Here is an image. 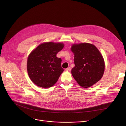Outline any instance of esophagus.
I'll list each match as a JSON object with an SVG mask.
<instances>
[{"label": "esophagus", "instance_id": "obj_1", "mask_svg": "<svg viewBox=\"0 0 126 126\" xmlns=\"http://www.w3.org/2000/svg\"><path fill=\"white\" fill-rule=\"evenodd\" d=\"M71 70V67H68V68H66V69H65V70H66V71H70Z\"/></svg>", "mask_w": 126, "mask_h": 126}]
</instances>
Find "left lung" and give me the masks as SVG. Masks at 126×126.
Segmentation results:
<instances>
[{"label":"left lung","mask_w":126,"mask_h":126,"mask_svg":"<svg viewBox=\"0 0 126 126\" xmlns=\"http://www.w3.org/2000/svg\"><path fill=\"white\" fill-rule=\"evenodd\" d=\"M71 50L74 54L75 64L71 73L79 85L88 88L98 82L103 75L105 64L96 46L82 43L73 45Z\"/></svg>","instance_id":"1"}]
</instances>
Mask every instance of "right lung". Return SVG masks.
<instances>
[{
  "mask_svg": "<svg viewBox=\"0 0 126 126\" xmlns=\"http://www.w3.org/2000/svg\"><path fill=\"white\" fill-rule=\"evenodd\" d=\"M64 47L63 43L47 42L40 44L28 56V74L37 86L48 88L54 85L64 71L62 60L57 54Z\"/></svg>",
  "mask_w": 126,
  "mask_h": 126,
  "instance_id": "add662e5",
  "label": "right lung"
}]
</instances>
